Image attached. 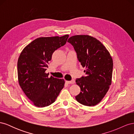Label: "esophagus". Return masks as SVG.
I'll return each mask as SVG.
<instances>
[{"label": "esophagus", "instance_id": "esophagus-1", "mask_svg": "<svg viewBox=\"0 0 134 134\" xmlns=\"http://www.w3.org/2000/svg\"><path fill=\"white\" fill-rule=\"evenodd\" d=\"M66 83H67L68 84H74L75 83V81H74V80H72L71 81L66 80Z\"/></svg>", "mask_w": 134, "mask_h": 134}]
</instances>
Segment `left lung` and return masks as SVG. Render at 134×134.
Returning a JSON list of instances; mask_svg holds the SVG:
<instances>
[{"label":"left lung","mask_w":134,"mask_h":134,"mask_svg":"<svg viewBox=\"0 0 134 134\" xmlns=\"http://www.w3.org/2000/svg\"><path fill=\"white\" fill-rule=\"evenodd\" d=\"M68 42L74 46L86 76L76 79L80 92L75 99L80 104L94 106L108 92L112 83L113 60L106 47L89 35H75Z\"/></svg>","instance_id":"left-lung-1"}]
</instances>
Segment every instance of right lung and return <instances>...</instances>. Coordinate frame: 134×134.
Here are the masks:
<instances>
[{
	"label": "right lung",
	"instance_id": "right-lung-1",
	"mask_svg": "<svg viewBox=\"0 0 134 134\" xmlns=\"http://www.w3.org/2000/svg\"><path fill=\"white\" fill-rule=\"evenodd\" d=\"M68 35L39 37L23 48L18 60L20 87L35 106L44 107L53 103L64 86L63 79L46 73L48 62L58 48L66 43Z\"/></svg>",
	"mask_w": 134,
	"mask_h": 134
}]
</instances>
